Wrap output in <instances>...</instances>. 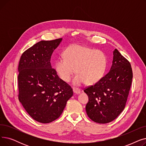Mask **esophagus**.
<instances>
[{
  "instance_id": "1",
  "label": "esophagus",
  "mask_w": 146,
  "mask_h": 146,
  "mask_svg": "<svg viewBox=\"0 0 146 146\" xmlns=\"http://www.w3.org/2000/svg\"><path fill=\"white\" fill-rule=\"evenodd\" d=\"M73 91L74 94H79L80 93V90L78 89H76V88H73Z\"/></svg>"
}]
</instances>
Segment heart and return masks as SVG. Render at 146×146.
Returning a JSON list of instances; mask_svg holds the SVG:
<instances>
[{
  "label": "heart",
  "instance_id": "heart-1",
  "mask_svg": "<svg viewBox=\"0 0 146 146\" xmlns=\"http://www.w3.org/2000/svg\"><path fill=\"white\" fill-rule=\"evenodd\" d=\"M63 58L55 63L56 71L60 78L65 82L70 80L74 73V85L79 86L85 82L93 85L100 80L104 74L107 58L105 53L86 46L72 45L63 52Z\"/></svg>",
  "mask_w": 146,
  "mask_h": 146
}]
</instances>
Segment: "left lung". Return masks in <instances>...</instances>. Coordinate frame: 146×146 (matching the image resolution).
Listing matches in <instances>:
<instances>
[{
	"label": "left lung",
	"mask_w": 146,
	"mask_h": 146,
	"mask_svg": "<svg viewBox=\"0 0 146 146\" xmlns=\"http://www.w3.org/2000/svg\"><path fill=\"white\" fill-rule=\"evenodd\" d=\"M113 54L110 72L94 85L84 90L89 98L86 106L88 116L99 124L112 121L124 110L131 86L130 63L117 49Z\"/></svg>",
	"instance_id": "obj_1"
}]
</instances>
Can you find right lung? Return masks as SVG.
Returning <instances> with one entry per match:
<instances>
[{
	"mask_svg": "<svg viewBox=\"0 0 146 146\" xmlns=\"http://www.w3.org/2000/svg\"><path fill=\"white\" fill-rule=\"evenodd\" d=\"M62 38L41 41L22 54L18 66V99L27 113L41 123H49L62 113L73 92L52 68V54Z\"/></svg>",
	"mask_w": 146,
	"mask_h": 146,
	"instance_id": "1",
	"label": "right lung"
}]
</instances>
